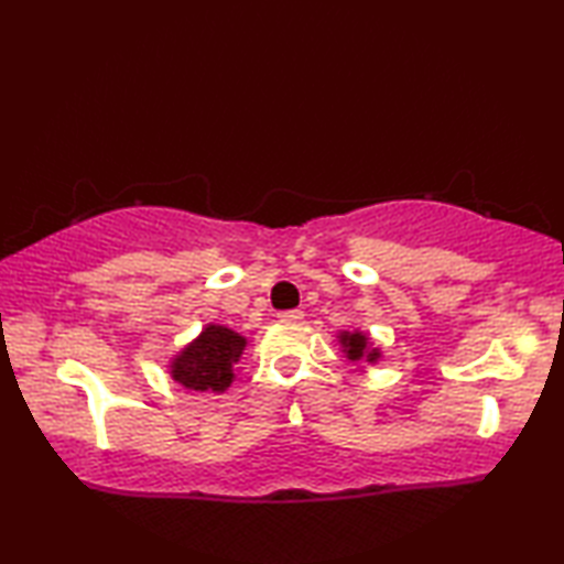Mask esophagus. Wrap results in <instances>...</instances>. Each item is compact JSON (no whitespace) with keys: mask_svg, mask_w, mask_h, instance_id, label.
<instances>
[{"mask_svg":"<svg viewBox=\"0 0 564 564\" xmlns=\"http://www.w3.org/2000/svg\"><path fill=\"white\" fill-rule=\"evenodd\" d=\"M279 318L283 323H301L303 321V311H283V313H279Z\"/></svg>","mask_w":564,"mask_h":564,"instance_id":"34e87169","label":"esophagus"}]
</instances>
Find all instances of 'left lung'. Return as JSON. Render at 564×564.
I'll list each match as a JSON object with an SVG mask.
<instances>
[{
    "instance_id": "1",
    "label": "left lung",
    "mask_w": 564,
    "mask_h": 564,
    "mask_svg": "<svg viewBox=\"0 0 564 564\" xmlns=\"http://www.w3.org/2000/svg\"><path fill=\"white\" fill-rule=\"evenodd\" d=\"M338 346L343 350V358L356 366V370H366L368 366L383 360V350L376 346L370 333L352 328V330H338Z\"/></svg>"
}]
</instances>
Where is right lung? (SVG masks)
Here are the masks:
<instances>
[{"mask_svg": "<svg viewBox=\"0 0 564 564\" xmlns=\"http://www.w3.org/2000/svg\"><path fill=\"white\" fill-rule=\"evenodd\" d=\"M246 336L218 323H206L198 336L169 360V376L194 393H224L236 380V362L246 350Z\"/></svg>", "mask_w": 564, "mask_h": 564, "instance_id": "1", "label": "right lung"}]
</instances>
